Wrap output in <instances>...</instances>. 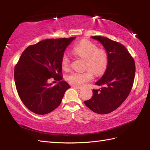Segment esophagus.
Instances as JSON below:
<instances>
[{
	"instance_id": "obj_1",
	"label": "esophagus",
	"mask_w": 150,
	"mask_h": 150,
	"mask_svg": "<svg viewBox=\"0 0 150 150\" xmlns=\"http://www.w3.org/2000/svg\"><path fill=\"white\" fill-rule=\"evenodd\" d=\"M73 88L75 89V90H76L77 91H81V88H77V87H75V86H73Z\"/></svg>"
}]
</instances>
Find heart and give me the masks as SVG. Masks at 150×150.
<instances>
[{
    "label": "heart",
    "instance_id": "heart-1",
    "mask_svg": "<svg viewBox=\"0 0 150 150\" xmlns=\"http://www.w3.org/2000/svg\"><path fill=\"white\" fill-rule=\"evenodd\" d=\"M71 52L76 56L85 59L86 69H89L95 75H99L106 69L108 63L107 53L103 50L98 49L97 46L88 40H82L73 47ZM62 66L68 68L69 58L68 55L64 54L61 59ZM93 79L90 71L84 72H72L67 77V81L75 87L82 88Z\"/></svg>",
    "mask_w": 150,
    "mask_h": 150
}]
</instances>
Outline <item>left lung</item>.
Here are the masks:
<instances>
[{
	"label": "left lung",
	"mask_w": 150,
	"mask_h": 150,
	"mask_svg": "<svg viewBox=\"0 0 150 150\" xmlns=\"http://www.w3.org/2000/svg\"><path fill=\"white\" fill-rule=\"evenodd\" d=\"M91 38L103 46L108 63L104 74L95 82L103 87L93 90V96L84 104L95 113L107 114L117 109L131 91L135 74V62L122 44L104 37Z\"/></svg>",
	"instance_id": "obj_1"
}]
</instances>
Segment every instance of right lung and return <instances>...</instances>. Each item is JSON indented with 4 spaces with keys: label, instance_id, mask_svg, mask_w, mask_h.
I'll list each match as a JSON object with an SVG mask.
<instances>
[{
    "label": "right lung",
    "instance_id": "1",
    "mask_svg": "<svg viewBox=\"0 0 150 150\" xmlns=\"http://www.w3.org/2000/svg\"><path fill=\"white\" fill-rule=\"evenodd\" d=\"M75 38L41 40L28 46L22 53L14 70L15 82L22 102L32 112L49 113L61 103L70 88L62 81L61 59L66 48ZM50 78L59 82L52 86L47 82Z\"/></svg>",
    "mask_w": 150,
    "mask_h": 150
}]
</instances>
